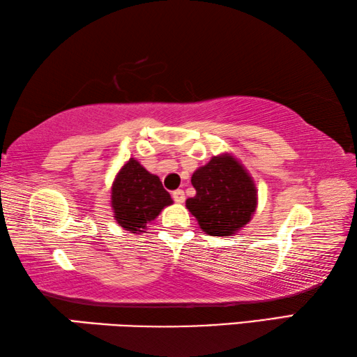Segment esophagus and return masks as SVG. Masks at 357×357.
Instances as JSON below:
<instances>
[{
    "mask_svg": "<svg viewBox=\"0 0 357 357\" xmlns=\"http://www.w3.org/2000/svg\"><path fill=\"white\" fill-rule=\"evenodd\" d=\"M173 200H174V202H176V203H184V200H185L184 190H181V189H178V190H174V192H173Z\"/></svg>",
    "mask_w": 357,
    "mask_h": 357,
    "instance_id": "1",
    "label": "esophagus"
}]
</instances>
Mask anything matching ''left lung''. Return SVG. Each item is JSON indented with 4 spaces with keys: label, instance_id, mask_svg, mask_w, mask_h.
Instances as JSON below:
<instances>
[{
    "label": "left lung",
    "instance_id": "8db88e82",
    "mask_svg": "<svg viewBox=\"0 0 357 357\" xmlns=\"http://www.w3.org/2000/svg\"><path fill=\"white\" fill-rule=\"evenodd\" d=\"M190 181L195 197L185 206L208 235L231 236L250 222L257 208V189L234 155L213 157L195 169Z\"/></svg>",
    "mask_w": 357,
    "mask_h": 357
}]
</instances>
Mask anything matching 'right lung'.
Instances as JSON below:
<instances>
[{
    "mask_svg": "<svg viewBox=\"0 0 357 357\" xmlns=\"http://www.w3.org/2000/svg\"><path fill=\"white\" fill-rule=\"evenodd\" d=\"M172 203L162 181L135 158H130L116 174L111 188V206L116 222L122 229L139 234Z\"/></svg>",
    "mask_w": 357,
    "mask_h": 357,
    "instance_id": "obj_1",
    "label": "right lung"
}]
</instances>
